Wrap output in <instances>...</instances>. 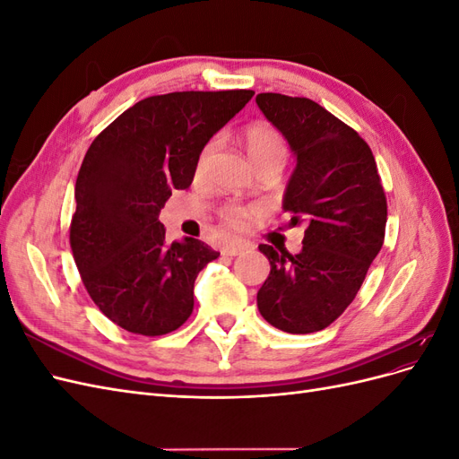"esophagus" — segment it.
I'll return each mask as SVG.
<instances>
[{"label":"esophagus","mask_w":459,"mask_h":459,"mask_svg":"<svg viewBox=\"0 0 459 459\" xmlns=\"http://www.w3.org/2000/svg\"><path fill=\"white\" fill-rule=\"evenodd\" d=\"M247 248H248V245H245V243H228V245L221 247V255H224V256H238V255L245 253Z\"/></svg>","instance_id":"obj_1"}]
</instances>
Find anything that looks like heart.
<instances>
[{"label":"heart","mask_w":459,"mask_h":459,"mask_svg":"<svg viewBox=\"0 0 459 459\" xmlns=\"http://www.w3.org/2000/svg\"><path fill=\"white\" fill-rule=\"evenodd\" d=\"M243 143L248 152V157L255 162L270 160V159H285V143L281 134L277 132L272 124L268 122H255L243 132ZM216 142H208L197 157L195 164V174L203 176L206 174L208 166L214 157ZM256 214V206L253 204H241V203H231L221 208V218H224L226 226L231 230H243L247 228L248 221H251Z\"/></svg>","instance_id":"heart-1"}]
</instances>
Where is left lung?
Wrapping results in <instances>:
<instances>
[{
	"mask_svg": "<svg viewBox=\"0 0 459 459\" xmlns=\"http://www.w3.org/2000/svg\"><path fill=\"white\" fill-rule=\"evenodd\" d=\"M297 166L283 195L290 226L307 221L302 251L260 245L270 275L256 295L262 317L293 335L322 331L346 310L379 255L386 199L369 145L307 97L258 93Z\"/></svg>",
	"mask_w": 459,
	"mask_h": 459,
	"instance_id": "1",
	"label": "left lung"
}]
</instances>
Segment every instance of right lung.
<instances>
[{"label": "right lung", "instance_id": "right-lung-1", "mask_svg": "<svg viewBox=\"0 0 459 459\" xmlns=\"http://www.w3.org/2000/svg\"><path fill=\"white\" fill-rule=\"evenodd\" d=\"M253 90L174 91L135 103L95 137L76 178L71 247L91 300L137 335L178 329L193 312L206 243L164 239L160 208L195 176L199 151Z\"/></svg>", "mask_w": 459, "mask_h": 459}]
</instances>
